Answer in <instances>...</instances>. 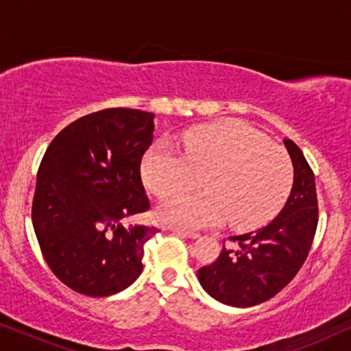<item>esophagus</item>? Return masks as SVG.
<instances>
[{"instance_id":"1","label":"esophagus","mask_w":351,"mask_h":351,"mask_svg":"<svg viewBox=\"0 0 351 351\" xmlns=\"http://www.w3.org/2000/svg\"><path fill=\"white\" fill-rule=\"evenodd\" d=\"M169 232L176 233V234H180V237H186V238H199V233L198 232H190V230H185V228H180V227H169L167 228Z\"/></svg>"}]
</instances>
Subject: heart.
Masks as SVG:
<instances>
[{"label": "heart", "mask_w": 351, "mask_h": 351, "mask_svg": "<svg viewBox=\"0 0 351 351\" xmlns=\"http://www.w3.org/2000/svg\"><path fill=\"white\" fill-rule=\"evenodd\" d=\"M142 180L158 198H169L203 180L204 193L162 203L158 219L186 228L219 225L249 230L268 222L289 195L294 169L286 150L247 124H204L180 137V153L158 142L142 158Z\"/></svg>", "instance_id": "1"}]
</instances>
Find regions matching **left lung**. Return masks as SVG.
I'll return each instance as SVG.
<instances>
[{"label": "left lung", "instance_id": "left-lung-1", "mask_svg": "<svg viewBox=\"0 0 351 351\" xmlns=\"http://www.w3.org/2000/svg\"><path fill=\"white\" fill-rule=\"evenodd\" d=\"M294 167L291 195L281 213L256 232L230 237L217 261L198 270L203 289L230 306H254L289 285L308 256L318 225L315 176L304 153L285 138Z\"/></svg>", "mask_w": 351, "mask_h": 351}]
</instances>
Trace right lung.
Listing matches in <instances>:
<instances>
[{"label":"right lung","instance_id":"right-lung-1","mask_svg":"<svg viewBox=\"0 0 351 351\" xmlns=\"http://www.w3.org/2000/svg\"><path fill=\"white\" fill-rule=\"evenodd\" d=\"M155 114L108 108L57 134L38 169L32 222L52 273L80 294L121 292L143 270V244L156 233L123 219L150 208L141 161Z\"/></svg>","mask_w":351,"mask_h":351}]
</instances>
